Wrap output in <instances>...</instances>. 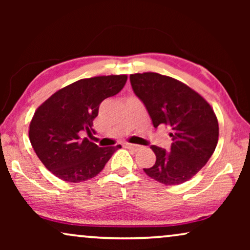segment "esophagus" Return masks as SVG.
I'll list each match as a JSON object with an SVG mask.
<instances>
[{"mask_svg":"<svg viewBox=\"0 0 250 250\" xmlns=\"http://www.w3.org/2000/svg\"><path fill=\"white\" fill-rule=\"evenodd\" d=\"M124 146L125 148H128V149H132V150H134V151H136V150H139L140 149V146H138V145H132V143H124Z\"/></svg>","mask_w":250,"mask_h":250,"instance_id":"obj_1","label":"esophagus"}]
</instances>
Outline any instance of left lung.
<instances>
[{
  "label": "left lung",
  "mask_w": 250,
  "mask_h": 250,
  "mask_svg": "<svg viewBox=\"0 0 250 250\" xmlns=\"http://www.w3.org/2000/svg\"><path fill=\"white\" fill-rule=\"evenodd\" d=\"M129 81L153 126L172 129L170 149L151 146L156 163L143 170L166 186L189 181L206 165L217 146L218 122L213 108L187 84L165 75L132 74Z\"/></svg>",
  "instance_id": "obj_1"
}]
</instances>
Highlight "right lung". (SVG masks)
<instances>
[{"instance_id": "add662e5", "label": "right lung", "mask_w": 250, "mask_h": 250, "mask_svg": "<svg viewBox=\"0 0 250 250\" xmlns=\"http://www.w3.org/2000/svg\"><path fill=\"white\" fill-rule=\"evenodd\" d=\"M126 75L83 78L67 85L43 102L29 124V140L43 165L66 182L78 183L97 176L116 146L99 148L80 133L93 131L99 105L124 87Z\"/></svg>"}]
</instances>
